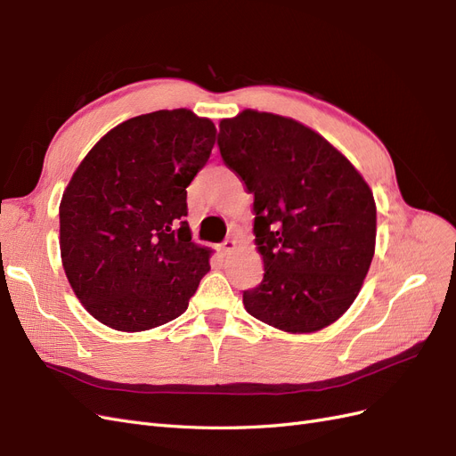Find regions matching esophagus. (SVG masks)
Wrapping results in <instances>:
<instances>
[{"label": "esophagus", "instance_id": "34e87169", "mask_svg": "<svg viewBox=\"0 0 456 456\" xmlns=\"http://www.w3.org/2000/svg\"><path fill=\"white\" fill-rule=\"evenodd\" d=\"M236 247H238V243L233 241V240H224L223 245H220V251H223L224 255H228V253H232L233 249H236Z\"/></svg>", "mask_w": 456, "mask_h": 456}]
</instances>
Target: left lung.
Wrapping results in <instances>:
<instances>
[{
    "label": "left lung",
    "mask_w": 456,
    "mask_h": 456,
    "mask_svg": "<svg viewBox=\"0 0 456 456\" xmlns=\"http://www.w3.org/2000/svg\"><path fill=\"white\" fill-rule=\"evenodd\" d=\"M224 163L255 194L265 278L243 291L256 320L314 333L350 308L375 255L372 191L340 151L302 123L256 110L220 121Z\"/></svg>",
    "instance_id": "1"
}]
</instances>
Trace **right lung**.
<instances>
[{
    "mask_svg": "<svg viewBox=\"0 0 456 456\" xmlns=\"http://www.w3.org/2000/svg\"><path fill=\"white\" fill-rule=\"evenodd\" d=\"M215 134L186 108L159 110L119 123L79 163L61 201V256L94 320L136 333L188 308L211 251L191 241L186 188Z\"/></svg>",
    "mask_w": 456,
    "mask_h": 456,
    "instance_id": "1",
    "label": "right lung"
}]
</instances>
